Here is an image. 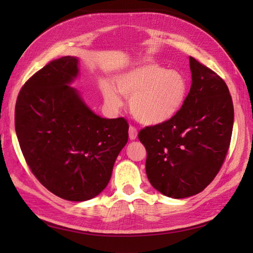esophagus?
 <instances>
[{
	"label": "esophagus",
	"mask_w": 253,
	"mask_h": 253,
	"mask_svg": "<svg viewBox=\"0 0 253 253\" xmlns=\"http://www.w3.org/2000/svg\"><path fill=\"white\" fill-rule=\"evenodd\" d=\"M137 136H138L137 129L133 126H130L129 127V139H130V140H135Z\"/></svg>",
	"instance_id": "esophagus-1"
}]
</instances>
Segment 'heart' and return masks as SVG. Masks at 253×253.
<instances>
[{"instance_id": "1", "label": "heart", "mask_w": 253, "mask_h": 253, "mask_svg": "<svg viewBox=\"0 0 253 253\" xmlns=\"http://www.w3.org/2000/svg\"><path fill=\"white\" fill-rule=\"evenodd\" d=\"M115 87L103 85L105 103L120 109L123 100L117 91L130 98L133 117L144 125H160L171 120L184 105L189 84L184 74L155 63H146L127 69L115 78Z\"/></svg>"}]
</instances>
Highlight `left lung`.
<instances>
[{"instance_id":"left-lung-1","label":"left lung","mask_w":253,"mask_h":253,"mask_svg":"<svg viewBox=\"0 0 253 253\" xmlns=\"http://www.w3.org/2000/svg\"><path fill=\"white\" fill-rule=\"evenodd\" d=\"M189 64L191 87L180 111L138 135L147 150L150 184L174 199L195 196L214 179L234 125L233 101L224 80L191 56Z\"/></svg>"}]
</instances>
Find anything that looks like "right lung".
Masks as SVG:
<instances>
[{
  "mask_svg": "<svg viewBox=\"0 0 253 253\" xmlns=\"http://www.w3.org/2000/svg\"><path fill=\"white\" fill-rule=\"evenodd\" d=\"M79 60L63 56L37 72L16 101L15 129L38 180L55 196L85 201L105 189L128 141V124L103 118L72 87Z\"/></svg>",
  "mask_w": 253,
  "mask_h": 253,
  "instance_id": "obj_1",
  "label": "right lung"
}]
</instances>
